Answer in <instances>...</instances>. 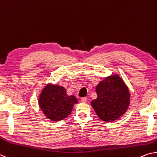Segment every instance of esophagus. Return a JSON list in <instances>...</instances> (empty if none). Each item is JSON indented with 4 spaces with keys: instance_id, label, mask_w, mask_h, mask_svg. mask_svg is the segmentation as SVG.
Listing matches in <instances>:
<instances>
[{
    "instance_id": "esophagus-1",
    "label": "esophagus",
    "mask_w": 157,
    "mask_h": 157,
    "mask_svg": "<svg viewBox=\"0 0 157 157\" xmlns=\"http://www.w3.org/2000/svg\"><path fill=\"white\" fill-rule=\"evenodd\" d=\"M81 101L82 103H86L87 102V98L86 97H83L81 98Z\"/></svg>"
}]
</instances>
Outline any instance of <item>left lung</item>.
<instances>
[{
	"label": "left lung",
	"mask_w": 157,
	"mask_h": 157,
	"mask_svg": "<svg viewBox=\"0 0 157 157\" xmlns=\"http://www.w3.org/2000/svg\"><path fill=\"white\" fill-rule=\"evenodd\" d=\"M97 98L91 105L99 119L106 122L117 120L130 105V94L128 86L118 74L105 77L96 87Z\"/></svg>",
	"instance_id": "left-lung-1"
}]
</instances>
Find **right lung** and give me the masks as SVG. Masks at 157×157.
<instances>
[{
  "label": "right lung",
  "mask_w": 157,
  "mask_h": 157,
  "mask_svg": "<svg viewBox=\"0 0 157 157\" xmlns=\"http://www.w3.org/2000/svg\"><path fill=\"white\" fill-rule=\"evenodd\" d=\"M78 100L73 95L68 96L64 87L47 84L38 97V105L48 119L59 121L71 114Z\"/></svg>",
  "instance_id": "add662e5"
}]
</instances>
